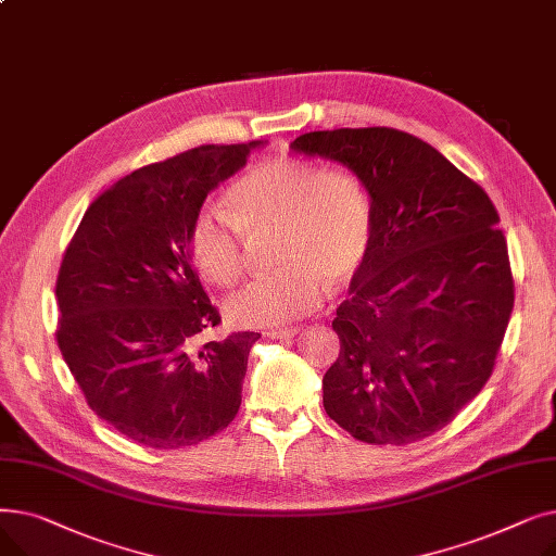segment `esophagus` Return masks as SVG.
Instances as JSON below:
<instances>
[{
  "label": "esophagus",
  "instance_id": "obj_1",
  "mask_svg": "<svg viewBox=\"0 0 556 556\" xmlns=\"http://www.w3.org/2000/svg\"><path fill=\"white\" fill-rule=\"evenodd\" d=\"M298 333H300L298 327H288V329H273L266 336L273 338V340H290V338H295Z\"/></svg>",
  "mask_w": 556,
  "mask_h": 556
}]
</instances>
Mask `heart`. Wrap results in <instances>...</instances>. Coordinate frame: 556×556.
<instances>
[{"instance_id": "heart-1", "label": "heart", "mask_w": 556, "mask_h": 556, "mask_svg": "<svg viewBox=\"0 0 556 556\" xmlns=\"http://www.w3.org/2000/svg\"><path fill=\"white\" fill-rule=\"evenodd\" d=\"M229 212L204 207L189 227L198 273L229 288L245 273V233L279 231L275 273L227 302L239 327L286 325L325 302V281L342 286L363 268L371 248V202L356 173L298 157H270L248 168L227 193Z\"/></svg>"}]
</instances>
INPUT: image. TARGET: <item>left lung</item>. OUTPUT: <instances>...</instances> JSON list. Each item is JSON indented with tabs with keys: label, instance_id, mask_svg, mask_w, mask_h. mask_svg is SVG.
Wrapping results in <instances>:
<instances>
[{
	"label": "left lung",
	"instance_id": "8db88e82",
	"mask_svg": "<svg viewBox=\"0 0 556 556\" xmlns=\"http://www.w3.org/2000/svg\"><path fill=\"white\" fill-rule=\"evenodd\" d=\"M290 149L352 168L371 198V248L333 319L325 410L358 442H419L484 388L501 352L514 308L501 216L410 132L317 130Z\"/></svg>",
	"mask_w": 556,
	"mask_h": 556
}]
</instances>
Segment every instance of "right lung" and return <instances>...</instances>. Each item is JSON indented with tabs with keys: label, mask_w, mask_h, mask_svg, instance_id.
<instances>
[{
	"label": "right lung",
	"mask_w": 556,
	"mask_h": 556,
	"mask_svg": "<svg viewBox=\"0 0 556 556\" xmlns=\"http://www.w3.org/2000/svg\"><path fill=\"white\" fill-rule=\"evenodd\" d=\"M261 141L198 146L132 170L87 207L55 279V340L94 415L175 451L227 428L261 333L204 340L220 313L191 266L204 198Z\"/></svg>",
	"instance_id": "1"
}]
</instances>
